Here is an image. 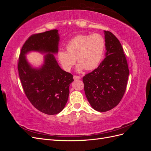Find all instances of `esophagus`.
<instances>
[{
  "label": "esophagus",
  "mask_w": 151,
  "mask_h": 151,
  "mask_svg": "<svg viewBox=\"0 0 151 151\" xmlns=\"http://www.w3.org/2000/svg\"><path fill=\"white\" fill-rule=\"evenodd\" d=\"M74 81L79 80V79H81V77H80V76H74Z\"/></svg>",
  "instance_id": "34e87169"
}]
</instances>
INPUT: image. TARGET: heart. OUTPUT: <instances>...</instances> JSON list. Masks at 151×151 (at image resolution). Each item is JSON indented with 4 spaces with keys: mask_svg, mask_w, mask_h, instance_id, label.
Returning <instances> with one entry per match:
<instances>
[{
    "mask_svg": "<svg viewBox=\"0 0 151 151\" xmlns=\"http://www.w3.org/2000/svg\"><path fill=\"white\" fill-rule=\"evenodd\" d=\"M105 48V41L99 34L79 35L70 40L66 45L67 50H60L57 58L62 68L69 71L77 61V71L93 70L101 61Z\"/></svg>",
    "mask_w": 151,
    "mask_h": 151,
    "instance_id": "heart-1",
    "label": "heart"
}]
</instances>
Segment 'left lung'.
Here are the masks:
<instances>
[{"mask_svg":"<svg viewBox=\"0 0 151 151\" xmlns=\"http://www.w3.org/2000/svg\"><path fill=\"white\" fill-rule=\"evenodd\" d=\"M105 58L97 68L83 77L86 96L92 108L105 112L115 108L125 92L129 76L127 59L119 40L104 31Z\"/></svg>","mask_w":151,"mask_h":151,"instance_id":"8db88e82","label":"left lung"}]
</instances>
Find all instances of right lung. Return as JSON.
Returning a JSON list of instances; mask_svg holds the SVG:
<instances>
[{"label":"right lung","mask_w":151,"mask_h":151,"mask_svg":"<svg viewBox=\"0 0 151 151\" xmlns=\"http://www.w3.org/2000/svg\"><path fill=\"white\" fill-rule=\"evenodd\" d=\"M60 36L57 29L31 35L22 47L18 62L19 78L29 101L39 111L55 115L64 108L73 76L62 70L54 55L58 52ZM31 51L45 55L44 63L35 68L27 60Z\"/></svg>","instance_id":"1"}]
</instances>
